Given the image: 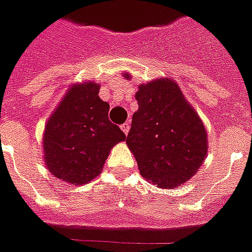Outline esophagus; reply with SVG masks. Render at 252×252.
Masks as SVG:
<instances>
[{
    "mask_svg": "<svg viewBox=\"0 0 252 252\" xmlns=\"http://www.w3.org/2000/svg\"><path fill=\"white\" fill-rule=\"evenodd\" d=\"M129 128H131V126H129V124H128V123H124V124H123V126H121V131L124 132V133H128V132H129Z\"/></svg>",
    "mask_w": 252,
    "mask_h": 252,
    "instance_id": "34e87169",
    "label": "esophagus"
}]
</instances>
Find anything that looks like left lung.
<instances>
[{
  "label": "left lung",
  "instance_id": "1",
  "mask_svg": "<svg viewBox=\"0 0 252 252\" xmlns=\"http://www.w3.org/2000/svg\"><path fill=\"white\" fill-rule=\"evenodd\" d=\"M135 98L139 109L132 116L126 144L140 175L161 188L180 186L205 161V126L170 79L142 84Z\"/></svg>",
  "mask_w": 252,
  "mask_h": 252
}]
</instances>
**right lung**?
<instances>
[{"label":"right lung","mask_w":252,"mask_h":252,"mask_svg":"<svg viewBox=\"0 0 252 252\" xmlns=\"http://www.w3.org/2000/svg\"><path fill=\"white\" fill-rule=\"evenodd\" d=\"M93 82L73 86L46 123L43 151L47 169L72 184H86L101 173L114 144L126 139L109 120V103Z\"/></svg>","instance_id":"add662e5"}]
</instances>
